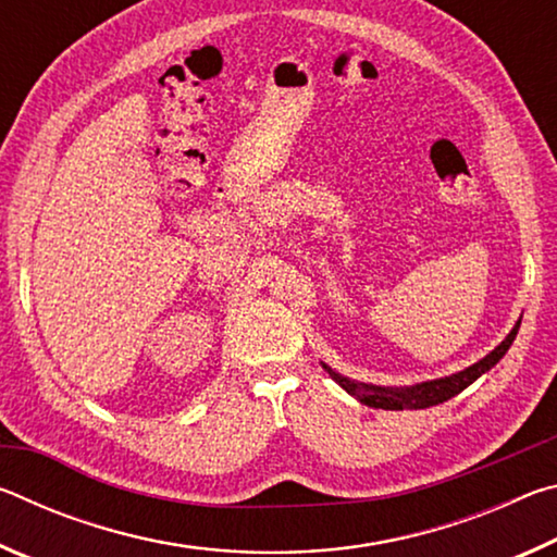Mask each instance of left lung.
I'll list each match as a JSON object with an SVG mask.
<instances>
[{
    "instance_id": "obj_1",
    "label": "left lung",
    "mask_w": 557,
    "mask_h": 557,
    "mask_svg": "<svg viewBox=\"0 0 557 557\" xmlns=\"http://www.w3.org/2000/svg\"><path fill=\"white\" fill-rule=\"evenodd\" d=\"M518 326H521V322H518L513 326V332L508 334L502 344H498L492 354H488L486 358H482V361L469 366V369L459 371L455 375H447V379H440V381H428V383H420V385H412V388H400V391H388V388H379V385H369V383H356V381H348L344 379V375H338L336 371L329 369V366H324V369L329 371V375L342 385V388L346 393H351L356 400H361L363 405H369V408H383V410H420V408H430V405H440L445 403L449 398H455L457 393H461L467 388V385L474 383L479 375L486 373L492 366H496L498 361H502L504 354L511 348L513 338L518 334Z\"/></svg>"
}]
</instances>
